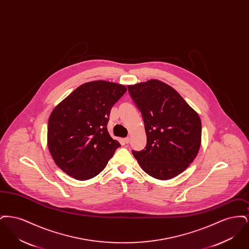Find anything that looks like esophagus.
I'll return each mask as SVG.
<instances>
[{"instance_id": "obj_1", "label": "esophagus", "mask_w": 249, "mask_h": 249, "mask_svg": "<svg viewBox=\"0 0 249 249\" xmlns=\"http://www.w3.org/2000/svg\"><path fill=\"white\" fill-rule=\"evenodd\" d=\"M124 142H125V143H129V142H130V137L125 138V139H124Z\"/></svg>"}]
</instances>
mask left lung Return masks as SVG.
I'll use <instances>...</instances> for the list:
<instances>
[{
    "mask_svg": "<svg viewBox=\"0 0 249 249\" xmlns=\"http://www.w3.org/2000/svg\"><path fill=\"white\" fill-rule=\"evenodd\" d=\"M128 91L142 114L146 133L145 147L132 150V154L150 177L160 180L177 177L199 152V115L175 89L156 79L128 86Z\"/></svg>",
    "mask_w": 249,
    "mask_h": 249,
    "instance_id": "left-lung-1",
    "label": "left lung"
}]
</instances>
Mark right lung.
<instances>
[{"label":"right lung","mask_w":249,"mask_h":249,"mask_svg":"<svg viewBox=\"0 0 249 249\" xmlns=\"http://www.w3.org/2000/svg\"><path fill=\"white\" fill-rule=\"evenodd\" d=\"M126 91L119 84L89 82L54 108L48 119V149L68 176L88 180L106 168L120 146L107 131L110 111Z\"/></svg>","instance_id":"right-lung-1"}]
</instances>
